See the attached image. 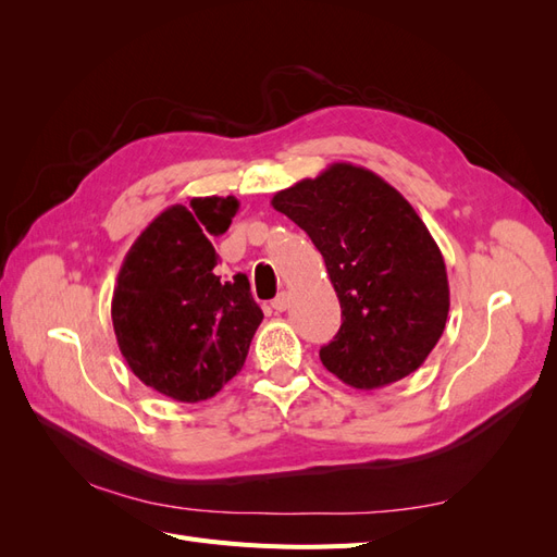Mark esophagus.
<instances>
[{
  "mask_svg": "<svg viewBox=\"0 0 557 557\" xmlns=\"http://www.w3.org/2000/svg\"><path fill=\"white\" fill-rule=\"evenodd\" d=\"M272 307H274L276 311H285V309L290 307V295H288V293H278L276 299L272 301Z\"/></svg>",
  "mask_w": 557,
  "mask_h": 557,
  "instance_id": "esophagus-1",
  "label": "esophagus"
}]
</instances>
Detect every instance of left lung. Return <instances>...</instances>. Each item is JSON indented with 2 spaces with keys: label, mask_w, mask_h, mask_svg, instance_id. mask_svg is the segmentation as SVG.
I'll list each match as a JSON object with an SVG mask.
<instances>
[{
  "label": "left lung",
  "mask_w": 557,
  "mask_h": 557,
  "mask_svg": "<svg viewBox=\"0 0 557 557\" xmlns=\"http://www.w3.org/2000/svg\"><path fill=\"white\" fill-rule=\"evenodd\" d=\"M325 260L342 327L320 362L356 391L413 374L446 327L442 250L416 209L379 174L334 162L272 197Z\"/></svg>",
  "instance_id": "obj_1"
}]
</instances>
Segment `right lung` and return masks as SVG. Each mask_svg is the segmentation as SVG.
Listing matches in <instances>:
<instances>
[{
    "label": "right lung",
    "mask_w": 557,
    "mask_h": 557,
    "mask_svg": "<svg viewBox=\"0 0 557 557\" xmlns=\"http://www.w3.org/2000/svg\"><path fill=\"white\" fill-rule=\"evenodd\" d=\"M237 197H190L148 223L123 260L111 320L127 367L176 401H201L242 372L262 323L246 274L221 281L211 237L223 234Z\"/></svg>",
    "instance_id": "obj_1"
}]
</instances>
